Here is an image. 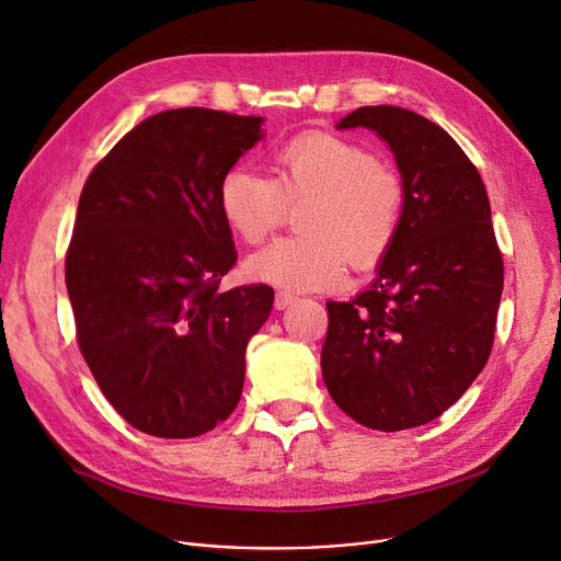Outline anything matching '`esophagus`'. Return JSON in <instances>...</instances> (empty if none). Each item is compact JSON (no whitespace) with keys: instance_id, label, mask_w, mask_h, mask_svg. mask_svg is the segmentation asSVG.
<instances>
[{"instance_id":"obj_1","label":"esophagus","mask_w":561,"mask_h":561,"mask_svg":"<svg viewBox=\"0 0 561 561\" xmlns=\"http://www.w3.org/2000/svg\"><path fill=\"white\" fill-rule=\"evenodd\" d=\"M293 300H296V296H293V293H288V290H277L275 293V309H286Z\"/></svg>"}]
</instances>
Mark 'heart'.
<instances>
[{
	"label": "heart",
	"instance_id": "obj_1",
	"mask_svg": "<svg viewBox=\"0 0 561 561\" xmlns=\"http://www.w3.org/2000/svg\"><path fill=\"white\" fill-rule=\"evenodd\" d=\"M218 199L229 229L250 245L286 220L288 206L307 202L298 218L305 236L277 239L245 263L252 279L288 290L341 286L350 259L370 268L391 250L404 209L398 174L364 145L330 131L286 140L273 157V180L229 170Z\"/></svg>",
	"mask_w": 561,
	"mask_h": 561
}]
</instances>
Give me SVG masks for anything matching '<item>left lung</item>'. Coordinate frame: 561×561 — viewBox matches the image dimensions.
<instances>
[{
  "label": "left lung",
  "mask_w": 561,
  "mask_h": 561,
  "mask_svg": "<svg viewBox=\"0 0 561 561\" xmlns=\"http://www.w3.org/2000/svg\"><path fill=\"white\" fill-rule=\"evenodd\" d=\"M368 127L396 154L404 209L375 282L328 302L320 368L332 400L370 430L425 425L482 373L505 265L482 176L455 138L400 106H362L339 129Z\"/></svg>",
  "instance_id": "1"
}]
</instances>
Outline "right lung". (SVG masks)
<instances>
[{"mask_svg":"<svg viewBox=\"0 0 561 561\" xmlns=\"http://www.w3.org/2000/svg\"><path fill=\"white\" fill-rule=\"evenodd\" d=\"M261 123L199 106L161 111L83 184L66 252L77 343L104 398L145 434L199 436L241 400L245 347L275 293L218 288L236 263L218 193Z\"/></svg>","mask_w":561,"mask_h":561,"instance_id":"obj_1","label":"right lung"}]
</instances>
